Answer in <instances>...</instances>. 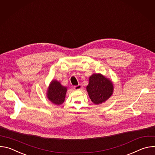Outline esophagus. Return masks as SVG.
Returning a JSON list of instances; mask_svg holds the SVG:
<instances>
[{"label":"esophagus","instance_id":"esophagus-1","mask_svg":"<svg viewBox=\"0 0 155 155\" xmlns=\"http://www.w3.org/2000/svg\"><path fill=\"white\" fill-rule=\"evenodd\" d=\"M74 90H80L81 88V84H78L77 86H74Z\"/></svg>","mask_w":155,"mask_h":155}]
</instances>
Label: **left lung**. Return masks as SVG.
<instances>
[{
    "label": "left lung",
    "instance_id": "1",
    "mask_svg": "<svg viewBox=\"0 0 155 155\" xmlns=\"http://www.w3.org/2000/svg\"><path fill=\"white\" fill-rule=\"evenodd\" d=\"M86 90L91 101L99 104L107 101L113 93L112 83L101 74H93L89 79Z\"/></svg>",
    "mask_w": 155,
    "mask_h": 155
}]
</instances>
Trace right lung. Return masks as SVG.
Listing matches in <instances>:
<instances>
[{
    "label": "right lung",
    "mask_w": 155,
    "mask_h": 155,
    "mask_svg": "<svg viewBox=\"0 0 155 155\" xmlns=\"http://www.w3.org/2000/svg\"><path fill=\"white\" fill-rule=\"evenodd\" d=\"M67 88L62 86L59 82L53 80L48 90L47 97L56 105H61L64 101Z\"/></svg>",
    "instance_id": "1"
}]
</instances>
